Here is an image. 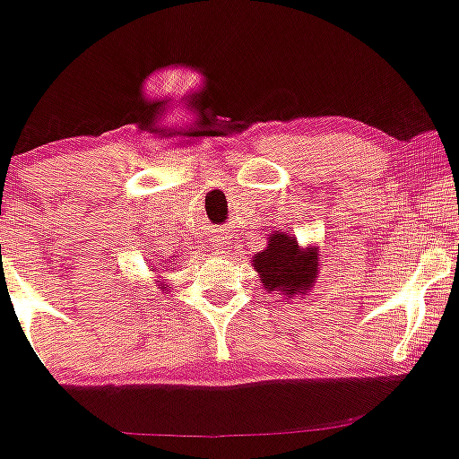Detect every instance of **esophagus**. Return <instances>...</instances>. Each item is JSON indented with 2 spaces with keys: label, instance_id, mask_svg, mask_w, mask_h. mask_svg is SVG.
Returning a JSON list of instances; mask_svg holds the SVG:
<instances>
[{
  "label": "esophagus",
  "instance_id": "1",
  "mask_svg": "<svg viewBox=\"0 0 459 459\" xmlns=\"http://www.w3.org/2000/svg\"><path fill=\"white\" fill-rule=\"evenodd\" d=\"M209 247H212L215 254H226V250H229V241H226V237H213Z\"/></svg>",
  "mask_w": 459,
  "mask_h": 459
}]
</instances>
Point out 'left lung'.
Here are the masks:
<instances>
[{
  "instance_id": "obj_1",
  "label": "left lung",
  "mask_w": 459,
  "mask_h": 459,
  "mask_svg": "<svg viewBox=\"0 0 459 459\" xmlns=\"http://www.w3.org/2000/svg\"><path fill=\"white\" fill-rule=\"evenodd\" d=\"M252 264L264 290L286 297L306 295L318 278V247H301L289 233L269 235L267 247L252 256Z\"/></svg>"
}]
</instances>
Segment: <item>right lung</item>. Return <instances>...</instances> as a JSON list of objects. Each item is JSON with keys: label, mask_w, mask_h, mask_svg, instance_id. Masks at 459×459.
I'll list each match as a JSON object with an SVG mask.
<instances>
[{"label": "right lung", "mask_w": 459, "mask_h": 459, "mask_svg": "<svg viewBox=\"0 0 459 459\" xmlns=\"http://www.w3.org/2000/svg\"><path fill=\"white\" fill-rule=\"evenodd\" d=\"M152 272H153V269H152ZM160 289H167V284H164V286H160Z\"/></svg>", "instance_id": "add662e5"}]
</instances>
